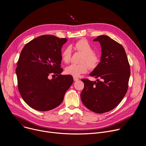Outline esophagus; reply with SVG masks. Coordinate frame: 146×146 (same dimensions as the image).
I'll use <instances>...</instances> for the list:
<instances>
[{
	"label": "esophagus",
	"instance_id": "esophagus-1",
	"mask_svg": "<svg viewBox=\"0 0 146 146\" xmlns=\"http://www.w3.org/2000/svg\"><path fill=\"white\" fill-rule=\"evenodd\" d=\"M73 80L74 81H78V78L76 77H73Z\"/></svg>",
	"mask_w": 146,
	"mask_h": 146
}]
</instances>
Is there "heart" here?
<instances>
[{"label": "heart", "mask_w": 146, "mask_h": 146, "mask_svg": "<svg viewBox=\"0 0 146 146\" xmlns=\"http://www.w3.org/2000/svg\"><path fill=\"white\" fill-rule=\"evenodd\" d=\"M74 48L83 54L81 60L82 63L79 64H72L65 68V73L74 77H77L81 74L86 73L89 66L91 68H95L99 62L98 55L92 52V47L86 40H80L74 44ZM71 55V48L67 47L61 53V58L65 63L69 62Z\"/></svg>", "instance_id": "b5f03b06"}]
</instances>
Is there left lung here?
I'll return each instance as SVG.
<instances>
[{"label":"left lung","instance_id":"left-lung-1","mask_svg":"<svg viewBox=\"0 0 146 146\" xmlns=\"http://www.w3.org/2000/svg\"><path fill=\"white\" fill-rule=\"evenodd\" d=\"M100 44V61L90 74L96 81L82 79L84 88L80 96L84 105L96 113L109 111L121 102L128 87L131 70L123 47L106 35L93 40Z\"/></svg>","mask_w":146,"mask_h":146}]
</instances>
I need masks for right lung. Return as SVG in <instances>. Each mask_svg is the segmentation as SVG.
I'll list each match as a JSON object with an SVG mask.
<instances>
[{"instance_id":"right-lung-1","label":"right lung","mask_w":146,"mask_h":146,"mask_svg":"<svg viewBox=\"0 0 146 146\" xmlns=\"http://www.w3.org/2000/svg\"><path fill=\"white\" fill-rule=\"evenodd\" d=\"M66 42L65 38L43 35L29 41L21 52L16 68L18 90L27 105L36 110L58 107L73 82L72 76L60 74L61 48ZM51 74L57 77L49 79Z\"/></svg>"}]
</instances>
